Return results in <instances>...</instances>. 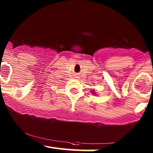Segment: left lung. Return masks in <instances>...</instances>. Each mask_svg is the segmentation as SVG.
<instances>
[{"instance_id": "obj_1", "label": "left lung", "mask_w": 153, "mask_h": 153, "mask_svg": "<svg viewBox=\"0 0 153 153\" xmlns=\"http://www.w3.org/2000/svg\"><path fill=\"white\" fill-rule=\"evenodd\" d=\"M92 93H93V94H95V92H94V91H92Z\"/></svg>"}]
</instances>
